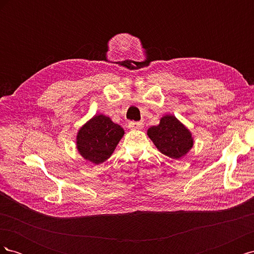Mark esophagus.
Masks as SVG:
<instances>
[{
    "label": "esophagus",
    "mask_w": 254,
    "mask_h": 254,
    "mask_svg": "<svg viewBox=\"0 0 254 254\" xmlns=\"http://www.w3.org/2000/svg\"><path fill=\"white\" fill-rule=\"evenodd\" d=\"M128 127L130 128V129H136V130H139V129H142L143 127H144V124L142 122H130L129 124H128Z\"/></svg>",
    "instance_id": "obj_1"
}]
</instances>
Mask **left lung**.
Masks as SVG:
<instances>
[{"label":"left lung","mask_w":254,"mask_h":254,"mask_svg":"<svg viewBox=\"0 0 254 254\" xmlns=\"http://www.w3.org/2000/svg\"><path fill=\"white\" fill-rule=\"evenodd\" d=\"M147 135L161 153L176 160L186 156L194 145L190 130L172 114L164 115L159 125L148 128Z\"/></svg>","instance_id":"1"}]
</instances>
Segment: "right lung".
<instances>
[{
  "label": "right lung",
  "mask_w": 254,
  "mask_h": 254,
  "mask_svg": "<svg viewBox=\"0 0 254 254\" xmlns=\"http://www.w3.org/2000/svg\"><path fill=\"white\" fill-rule=\"evenodd\" d=\"M124 133V129L109 117L96 114L79 128L76 148L84 160L101 164L111 157Z\"/></svg>",
  "instance_id": "1"
}]
</instances>
